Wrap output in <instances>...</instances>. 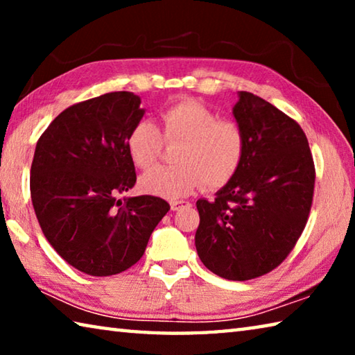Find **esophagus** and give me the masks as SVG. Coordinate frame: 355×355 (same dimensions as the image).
Masks as SVG:
<instances>
[{"instance_id":"esophagus-1","label":"esophagus","mask_w":355,"mask_h":355,"mask_svg":"<svg viewBox=\"0 0 355 355\" xmlns=\"http://www.w3.org/2000/svg\"><path fill=\"white\" fill-rule=\"evenodd\" d=\"M186 205H189V203L184 202V200H172V202H171V208L173 209V211H178L180 208H183V207H186Z\"/></svg>"}]
</instances>
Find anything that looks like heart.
Wrapping results in <instances>:
<instances>
[{"label": "heart", "instance_id": "obj_1", "mask_svg": "<svg viewBox=\"0 0 355 355\" xmlns=\"http://www.w3.org/2000/svg\"><path fill=\"white\" fill-rule=\"evenodd\" d=\"M163 135L156 125L142 120L127 137L131 161L148 169L163 152L164 142L178 144L173 152L177 166H158L144 173L141 189L164 199H178L205 186L218 189L236 175L245 152V135L232 119L216 112L196 98H182L161 114Z\"/></svg>", "mask_w": 355, "mask_h": 355}]
</instances>
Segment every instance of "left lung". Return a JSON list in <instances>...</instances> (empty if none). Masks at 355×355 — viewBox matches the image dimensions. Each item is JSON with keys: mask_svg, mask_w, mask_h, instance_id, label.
I'll list each match as a JSON object with an SVG mask.
<instances>
[{"mask_svg": "<svg viewBox=\"0 0 355 355\" xmlns=\"http://www.w3.org/2000/svg\"><path fill=\"white\" fill-rule=\"evenodd\" d=\"M233 116L244 159L213 202L197 200L196 249L209 271L243 282L271 272L294 249L313 202L315 163L300 125L266 100L239 92Z\"/></svg>", "mask_w": 355, "mask_h": 355, "instance_id": "1", "label": "left lung"}]
</instances>
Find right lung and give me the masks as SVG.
Here are the masks:
<instances>
[{
  "mask_svg": "<svg viewBox=\"0 0 355 355\" xmlns=\"http://www.w3.org/2000/svg\"><path fill=\"white\" fill-rule=\"evenodd\" d=\"M144 112L133 92L100 95L64 110L35 146V216L53 249L84 274L127 271L171 209L153 196L116 199L136 183L127 137Z\"/></svg>",
  "mask_w": 355,
  "mask_h": 355,
  "instance_id": "add662e5",
  "label": "right lung"
}]
</instances>
